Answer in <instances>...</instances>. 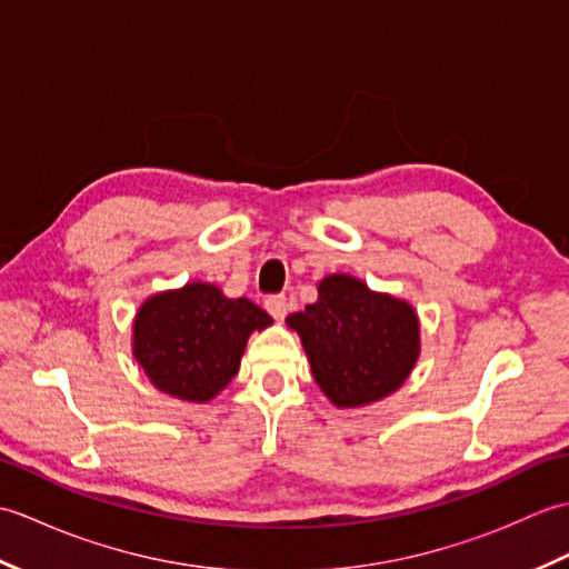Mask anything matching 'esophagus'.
Here are the masks:
<instances>
[{
  "mask_svg": "<svg viewBox=\"0 0 569 569\" xmlns=\"http://www.w3.org/2000/svg\"><path fill=\"white\" fill-rule=\"evenodd\" d=\"M266 310L271 312V318L281 322L286 316H288V298L286 296H271L266 298Z\"/></svg>",
  "mask_w": 569,
  "mask_h": 569,
  "instance_id": "34e87169",
  "label": "esophagus"
}]
</instances>
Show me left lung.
Returning a JSON list of instances; mask_svg holds the SVG:
<instances>
[{
    "label": "left lung",
    "instance_id": "left-lung-1",
    "mask_svg": "<svg viewBox=\"0 0 569 569\" xmlns=\"http://www.w3.org/2000/svg\"><path fill=\"white\" fill-rule=\"evenodd\" d=\"M286 325L300 335L312 377L337 408L391 396L420 355L413 306L347 273L325 276L316 303L288 316Z\"/></svg>",
    "mask_w": 569,
    "mask_h": 569
}]
</instances>
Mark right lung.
<instances>
[{"mask_svg":"<svg viewBox=\"0 0 569 569\" xmlns=\"http://www.w3.org/2000/svg\"><path fill=\"white\" fill-rule=\"evenodd\" d=\"M273 320L247 298L192 281L147 298L134 318V357L156 389L208 403L234 379L253 330Z\"/></svg>","mask_w":569,"mask_h":569,"instance_id":"obj_1","label":"right lung"}]
</instances>
